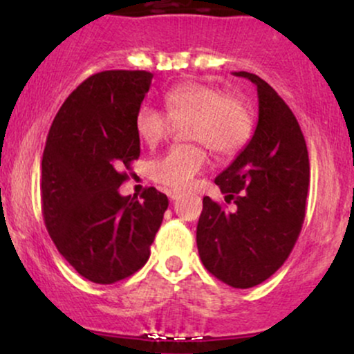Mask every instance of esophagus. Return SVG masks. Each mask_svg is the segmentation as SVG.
Masks as SVG:
<instances>
[{"label":"esophagus","mask_w":354,"mask_h":354,"mask_svg":"<svg viewBox=\"0 0 354 354\" xmlns=\"http://www.w3.org/2000/svg\"><path fill=\"white\" fill-rule=\"evenodd\" d=\"M168 196H169V200H178V198L181 196V193H180V191H176V189H169Z\"/></svg>","instance_id":"1"}]
</instances>
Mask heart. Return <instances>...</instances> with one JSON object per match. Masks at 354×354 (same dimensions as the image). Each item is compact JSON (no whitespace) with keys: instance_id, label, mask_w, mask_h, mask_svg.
<instances>
[{"instance_id":"heart-1","label":"heart","mask_w":354,"mask_h":354,"mask_svg":"<svg viewBox=\"0 0 354 354\" xmlns=\"http://www.w3.org/2000/svg\"><path fill=\"white\" fill-rule=\"evenodd\" d=\"M166 113L151 104H141L135 115V131L148 146H156L171 133L173 121L185 124L189 140L208 145L219 156L238 153L253 131V118L241 98L200 81L174 84L163 95ZM208 165L202 143L173 146L151 161L153 180L181 189Z\"/></svg>"}]
</instances>
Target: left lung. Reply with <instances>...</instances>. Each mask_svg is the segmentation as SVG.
Wrapping results in <instances>:
<instances>
[{"mask_svg": "<svg viewBox=\"0 0 354 354\" xmlns=\"http://www.w3.org/2000/svg\"><path fill=\"white\" fill-rule=\"evenodd\" d=\"M258 88L254 135L214 183L226 205L203 198L198 253L211 274L253 288L274 274L296 245L306 214L310 158L298 120L265 80L234 73Z\"/></svg>", "mask_w": 354, "mask_h": 354, "instance_id": "left-lung-1", "label": "left lung"}]
</instances>
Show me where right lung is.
<instances>
[{
	"instance_id": "1",
	"label": "right lung",
	"mask_w": 354,
	"mask_h": 354,
	"mask_svg": "<svg viewBox=\"0 0 354 354\" xmlns=\"http://www.w3.org/2000/svg\"><path fill=\"white\" fill-rule=\"evenodd\" d=\"M153 73L113 70L84 80L53 120L41 161V209L58 251L83 278L113 284L145 266L168 198L118 193L140 158L135 115Z\"/></svg>"
}]
</instances>
